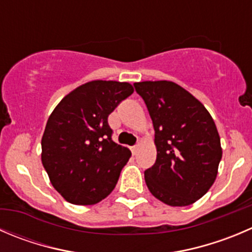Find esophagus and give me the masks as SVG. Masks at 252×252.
<instances>
[{
    "label": "esophagus",
    "instance_id": "1",
    "mask_svg": "<svg viewBox=\"0 0 252 252\" xmlns=\"http://www.w3.org/2000/svg\"><path fill=\"white\" fill-rule=\"evenodd\" d=\"M130 150H131V153H133V155H135V154H136V151H138V145H134V146H131V148H130Z\"/></svg>",
    "mask_w": 252,
    "mask_h": 252
}]
</instances>
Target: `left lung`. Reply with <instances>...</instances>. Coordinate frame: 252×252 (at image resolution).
Masks as SVG:
<instances>
[{
  "label": "left lung",
  "instance_id": "8db88e82",
  "mask_svg": "<svg viewBox=\"0 0 252 252\" xmlns=\"http://www.w3.org/2000/svg\"><path fill=\"white\" fill-rule=\"evenodd\" d=\"M134 87L155 130L156 161L144 172L149 191L168 206H189L208 192L218 173L221 146L216 123L175 82H135Z\"/></svg>",
  "mask_w": 252,
  "mask_h": 252
}]
</instances>
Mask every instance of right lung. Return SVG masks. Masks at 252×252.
Masks as SVG:
<instances>
[{
  "label": "right lung",
  "mask_w": 252,
  "mask_h": 252,
  "mask_svg": "<svg viewBox=\"0 0 252 252\" xmlns=\"http://www.w3.org/2000/svg\"><path fill=\"white\" fill-rule=\"evenodd\" d=\"M133 91L128 82H87L66 94L49 117L41 162L51 185L70 203L94 204L116 187L131 153L112 140L108 116Z\"/></svg>",
  "instance_id": "right-lung-1"
}]
</instances>
